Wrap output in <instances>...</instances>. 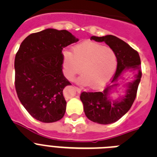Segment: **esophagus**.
I'll list each match as a JSON object with an SVG mask.
<instances>
[{"instance_id": "esophagus-1", "label": "esophagus", "mask_w": 157, "mask_h": 157, "mask_svg": "<svg viewBox=\"0 0 157 157\" xmlns=\"http://www.w3.org/2000/svg\"><path fill=\"white\" fill-rule=\"evenodd\" d=\"M75 90H76V91H77L78 93H81V91H82V90L80 88H78V87H77V86H75Z\"/></svg>"}]
</instances>
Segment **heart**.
<instances>
[{"instance_id": "heart-1", "label": "heart", "mask_w": 157, "mask_h": 157, "mask_svg": "<svg viewBox=\"0 0 157 157\" xmlns=\"http://www.w3.org/2000/svg\"><path fill=\"white\" fill-rule=\"evenodd\" d=\"M117 67V56L113 49L95 42L75 45L72 52H63V70L67 79H73L80 71L78 81L97 88L110 79Z\"/></svg>"}]
</instances>
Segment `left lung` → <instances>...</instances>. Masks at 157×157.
Masks as SVG:
<instances>
[{
  "label": "left lung",
  "instance_id": "obj_1",
  "mask_svg": "<svg viewBox=\"0 0 157 157\" xmlns=\"http://www.w3.org/2000/svg\"><path fill=\"white\" fill-rule=\"evenodd\" d=\"M90 39L98 42L104 41L115 51L117 56V69L112 78V85L107 86L102 92H82L80 99L89 120L100 124H110L124 116L134 103L141 78V59L137 51L116 36H92ZM129 69L137 71L136 78L127 84L125 95L113 101L110 98V91L117 85L116 82L123 72Z\"/></svg>",
  "mask_w": 157,
  "mask_h": 157
}]
</instances>
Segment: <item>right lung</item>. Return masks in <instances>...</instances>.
Masks as SVG:
<instances>
[{"mask_svg": "<svg viewBox=\"0 0 157 157\" xmlns=\"http://www.w3.org/2000/svg\"><path fill=\"white\" fill-rule=\"evenodd\" d=\"M78 41L66 30L48 28L30 34L15 58V86L26 110L37 120L53 123L65 114V86L71 85L63 74L64 47Z\"/></svg>", "mask_w": 157, "mask_h": 157, "instance_id": "1", "label": "right lung"}]
</instances>
